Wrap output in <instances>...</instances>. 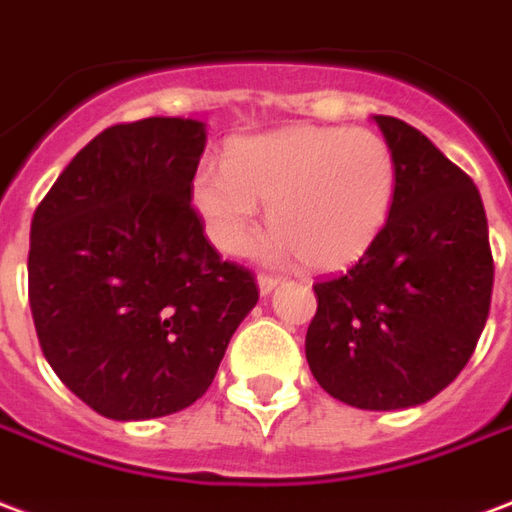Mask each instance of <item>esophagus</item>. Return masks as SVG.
Instances as JSON below:
<instances>
[{
  "instance_id": "esophagus-1",
  "label": "esophagus",
  "mask_w": 512,
  "mask_h": 512,
  "mask_svg": "<svg viewBox=\"0 0 512 512\" xmlns=\"http://www.w3.org/2000/svg\"><path fill=\"white\" fill-rule=\"evenodd\" d=\"M256 283H259V292L267 297V294H270L281 281H278V278H272V275H264V272H261L259 278H256Z\"/></svg>"
}]
</instances>
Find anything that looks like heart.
<instances>
[{
  "instance_id": "1",
  "label": "heart",
  "mask_w": 512,
  "mask_h": 512,
  "mask_svg": "<svg viewBox=\"0 0 512 512\" xmlns=\"http://www.w3.org/2000/svg\"><path fill=\"white\" fill-rule=\"evenodd\" d=\"M395 188V155L379 133L292 125L237 138L223 166H199L190 179V207L220 253L240 256L264 201L275 229L261 240V256H302L311 270L335 272L357 264L382 237Z\"/></svg>"
}]
</instances>
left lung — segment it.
<instances>
[{"instance_id":"8db88e82","label":"left lung","mask_w":512,"mask_h":512,"mask_svg":"<svg viewBox=\"0 0 512 512\" xmlns=\"http://www.w3.org/2000/svg\"><path fill=\"white\" fill-rule=\"evenodd\" d=\"M374 119L398 166L393 212L352 270L313 286L305 357L333 398L393 412L464 371L491 308L494 256L475 182L417 128Z\"/></svg>"}]
</instances>
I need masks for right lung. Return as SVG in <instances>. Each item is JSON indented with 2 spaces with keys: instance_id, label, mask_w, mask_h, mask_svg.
Segmentation results:
<instances>
[{
  "instance_id": "right-lung-1",
  "label": "right lung",
  "mask_w": 512,
  "mask_h": 512,
  "mask_svg": "<svg viewBox=\"0 0 512 512\" xmlns=\"http://www.w3.org/2000/svg\"><path fill=\"white\" fill-rule=\"evenodd\" d=\"M207 128L149 117L89 141L37 204L29 305L54 374L108 420H149L207 393L259 302L190 207Z\"/></svg>"
}]
</instances>
